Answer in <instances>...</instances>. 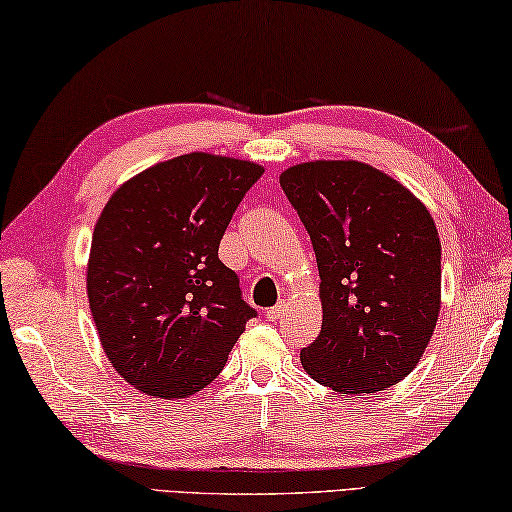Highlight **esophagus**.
Listing matches in <instances>:
<instances>
[{
  "mask_svg": "<svg viewBox=\"0 0 512 512\" xmlns=\"http://www.w3.org/2000/svg\"><path fill=\"white\" fill-rule=\"evenodd\" d=\"M285 310H288V303L279 301L274 308L267 310V319H270V321H279V319L285 315Z\"/></svg>",
  "mask_w": 512,
  "mask_h": 512,
  "instance_id": "1",
  "label": "esophagus"
}]
</instances>
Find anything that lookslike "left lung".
Wrapping results in <instances>:
<instances>
[{
  "label": "left lung",
  "mask_w": 512,
  "mask_h": 512,
  "mask_svg": "<svg viewBox=\"0 0 512 512\" xmlns=\"http://www.w3.org/2000/svg\"><path fill=\"white\" fill-rule=\"evenodd\" d=\"M310 233L324 321L301 351L312 380L375 393L416 369L441 312V240L427 206L362 161H308L281 173Z\"/></svg>",
  "instance_id": "left-lung-1"
}]
</instances>
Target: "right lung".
I'll return each instance as SVG.
<instances>
[{"label":"right lung","instance_id":"add662e5","mask_svg":"<svg viewBox=\"0 0 512 512\" xmlns=\"http://www.w3.org/2000/svg\"><path fill=\"white\" fill-rule=\"evenodd\" d=\"M254 161L191 152L143 170L98 218L87 297L103 351L132 387L186 398L218 378L256 317L218 247Z\"/></svg>","mask_w":512,"mask_h":512}]
</instances>
